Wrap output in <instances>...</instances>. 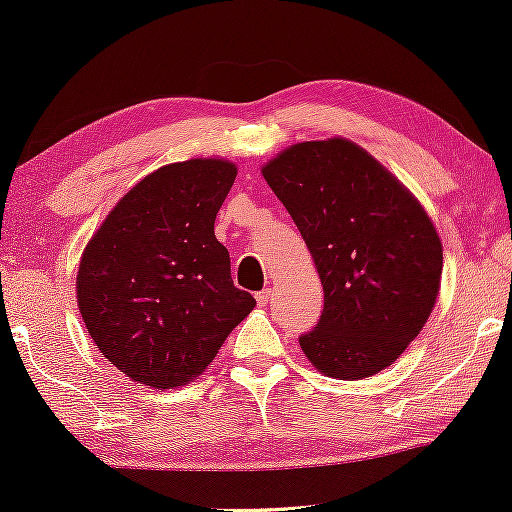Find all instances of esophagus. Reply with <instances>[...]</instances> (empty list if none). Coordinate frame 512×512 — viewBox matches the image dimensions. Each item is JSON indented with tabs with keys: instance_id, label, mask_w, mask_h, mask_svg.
Here are the masks:
<instances>
[{
	"instance_id": "esophagus-1",
	"label": "esophagus",
	"mask_w": 512,
	"mask_h": 512,
	"mask_svg": "<svg viewBox=\"0 0 512 512\" xmlns=\"http://www.w3.org/2000/svg\"><path fill=\"white\" fill-rule=\"evenodd\" d=\"M270 297H272V290L270 288L256 292V304L258 306H267V301H270Z\"/></svg>"
}]
</instances>
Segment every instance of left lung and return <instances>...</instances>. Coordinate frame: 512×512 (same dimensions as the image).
<instances>
[{
  "mask_svg": "<svg viewBox=\"0 0 512 512\" xmlns=\"http://www.w3.org/2000/svg\"><path fill=\"white\" fill-rule=\"evenodd\" d=\"M311 251L324 311L299 338L326 376L367 379L395 363L429 320L442 242L410 192L345 138L299 142L263 167Z\"/></svg>",
  "mask_w": 512,
  "mask_h": 512,
  "instance_id": "8db88e82",
  "label": "left lung"
}]
</instances>
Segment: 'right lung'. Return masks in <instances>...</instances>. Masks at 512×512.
Listing matches in <instances>:
<instances>
[{
  "mask_svg": "<svg viewBox=\"0 0 512 512\" xmlns=\"http://www.w3.org/2000/svg\"><path fill=\"white\" fill-rule=\"evenodd\" d=\"M222 158L158 167L88 242L77 304L97 349L129 379L177 388L213 363L256 299L233 286L215 217L236 181Z\"/></svg>",
  "mask_w": 512,
  "mask_h": 512,
  "instance_id": "1",
  "label": "right lung"
}]
</instances>
